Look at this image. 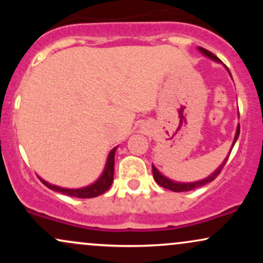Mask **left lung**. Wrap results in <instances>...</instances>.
Segmentation results:
<instances>
[{
	"instance_id": "left-lung-1",
	"label": "left lung",
	"mask_w": 263,
	"mask_h": 263,
	"mask_svg": "<svg viewBox=\"0 0 263 263\" xmlns=\"http://www.w3.org/2000/svg\"><path fill=\"white\" fill-rule=\"evenodd\" d=\"M198 49H199V52H200L201 54H203V55L208 57V58L211 59V60H214V62H216V63H221V64H222L221 60H220L216 55H214L213 53L209 52V50L204 49V48H201V47H198ZM224 66H225L226 69H228V66H226V65H224ZM228 71H229V69H228ZM229 74H230V71H229ZM230 77H231V74H230ZM238 135H240V125H237L236 134H235V138H234V141H232V146H231L230 152H229L228 157H226V158L224 159V161H222L221 164H220L219 167L216 168V170L214 171L213 173H211L209 177L204 178V179L197 180V182L180 183V182H176V180H172V179H170V178H167L165 176H163V174L161 173V172H159L158 170H157V168L155 167V165L152 164L153 178H155V180L157 182V184H159V185L163 186V188L172 190V192H189V190H193V189H195V188H199V186H203V185H205V184H208V183L213 182V180L215 179V178L219 176L220 171L222 170V167H224V165H225L226 161H228L229 156H230V153H231L232 147H234V144L236 143V141H237V138H238Z\"/></svg>"
}]
</instances>
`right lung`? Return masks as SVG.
Listing matches in <instances>:
<instances>
[{"instance_id": "1", "label": "right lung", "mask_w": 263, "mask_h": 263, "mask_svg": "<svg viewBox=\"0 0 263 263\" xmlns=\"http://www.w3.org/2000/svg\"><path fill=\"white\" fill-rule=\"evenodd\" d=\"M117 147H114L110 151L107 156L106 164H105L104 171H102L101 176L95 180V182L90 184V185L83 186V188H63V186L54 185V184L48 183L47 180L41 179V182L44 184L45 186H48L49 189L54 190V192L62 193V194L70 195V197H77V198H95L99 197V195L104 194L106 190L110 188L111 184L114 182V165H115V152H116Z\"/></svg>"}]
</instances>
